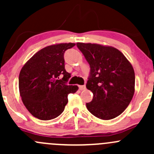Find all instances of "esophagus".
<instances>
[{
    "label": "esophagus",
    "mask_w": 154,
    "mask_h": 154,
    "mask_svg": "<svg viewBox=\"0 0 154 154\" xmlns=\"http://www.w3.org/2000/svg\"><path fill=\"white\" fill-rule=\"evenodd\" d=\"M79 89H80V90H86V86L85 85H80L79 86Z\"/></svg>",
    "instance_id": "esophagus-1"
}]
</instances>
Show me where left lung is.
<instances>
[{
  "label": "left lung",
  "instance_id": "left-lung-1",
  "mask_svg": "<svg viewBox=\"0 0 154 154\" xmlns=\"http://www.w3.org/2000/svg\"><path fill=\"white\" fill-rule=\"evenodd\" d=\"M90 66L86 87L93 93L87 103L91 114L101 120H111L122 114L134 94L135 74L123 53L112 46L77 42Z\"/></svg>",
  "mask_w": 154,
  "mask_h": 154
}]
</instances>
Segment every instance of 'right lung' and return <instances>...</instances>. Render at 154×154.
<instances>
[{"mask_svg": "<svg viewBox=\"0 0 154 154\" xmlns=\"http://www.w3.org/2000/svg\"><path fill=\"white\" fill-rule=\"evenodd\" d=\"M75 45L69 42L47 46L36 53L21 69L20 95L34 117L42 120L57 117L68 102V94L75 93L79 89L76 85L67 84L70 73L64 69V52Z\"/></svg>", "mask_w": 154, "mask_h": 154, "instance_id": "add662e5", "label": "right lung"}]
</instances>
